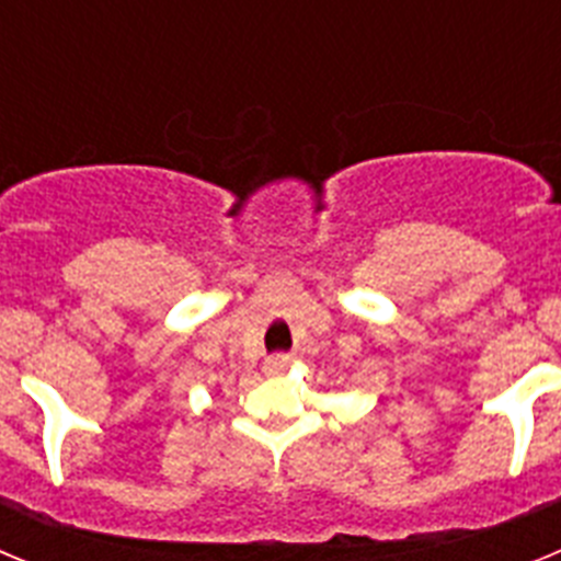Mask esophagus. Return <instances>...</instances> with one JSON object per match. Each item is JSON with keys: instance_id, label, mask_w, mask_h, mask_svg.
Listing matches in <instances>:
<instances>
[{"instance_id": "esophagus-1", "label": "esophagus", "mask_w": 561, "mask_h": 561, "mask_svg": "<svg viewBox=\"0 0 561 561\" xmlns=\"http://www.w3.org/2000/svg\"><path fill=\"white\" fill-rule=\"evenodd\" d=\"M291 365V356L289 354H275V356H270V359L264 362V370L270 376H277V374H284L286 368H289Z\"/></svg>"}]
</instances>
